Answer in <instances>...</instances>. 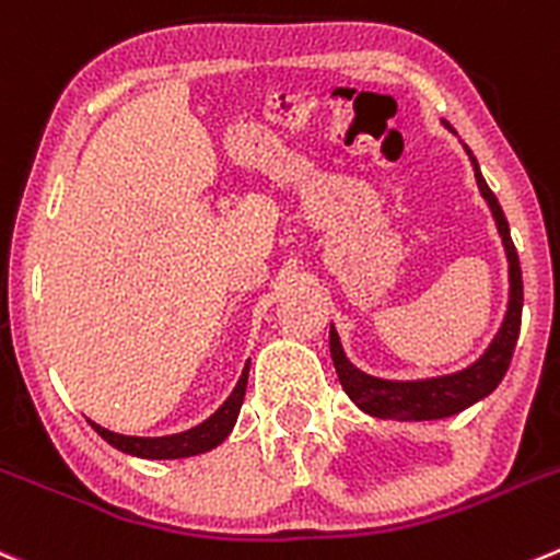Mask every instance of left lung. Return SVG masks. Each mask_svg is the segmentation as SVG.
I'll return each mask as SVG.
<instances>
[{"label": "left lung", "instance_id": "8db88e82", "mask_svg": "<svg viewBox=\"0 0 560 560\" xmlns=\"http://www.w3.org/2000/svg\"><path fill=\"white\" fill-rule=\"evenodd\" d=\"M446 125V122H443ZM448 128V125H446ZM474 164L476 183H479L481 197L487 199L495 219L498 235H501L503 248H506L509 259V306L506 317H503L501 330L485 355L468 369L454 374H441V377H427V380H383L372 377V374L361 372L352 366L350 358L341 350V341L336 328L330 325V358H334L336 374L345 388V394L361 407L363 412L374 418H390V421H432V418H448L454 412H463L465 407L476 405L479 399L490 396L498 388V383L506 374L509 363H512L514 345L520 336V317H523V270H520L517 248H514L512 235H509V221L503 215L501 205H498L495 194L490 191L487 180L481 177L479 164H476L474 153L465 148Z\"/></svg>", "mask_w": 560, "mask_h": 560}]
</instances>
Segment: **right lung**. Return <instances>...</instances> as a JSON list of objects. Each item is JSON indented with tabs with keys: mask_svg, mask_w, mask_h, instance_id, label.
Segmentation results:
<instances>
[{
	"mask_svg": "<svg viewBox=\"0 0 560 560\" xmlns=\"http://www.w3.org/2000/svg\"><path fill=\"white\" fill-rule=\"evenodd\" d=\"M248 363L252 361H246L241 380H237L235 390L226 396L224 405H221L208 421L194 427V430L177 432V435H164V438H136V435H117V432H108L103 430L101 424H95V421H90L92 430H95L108 446H114L122 454H130V457L183 459V457H197V454L210 452V448H215L219 443H224L226 435L232 432V427H235L237 412H241V405H243V396H246Z\"/></svg>",
	"mask_w": 560,
	"mask_h": 560,
	"instance_id": "add662e5",
	"label": "right lung"
}]
</instances>
